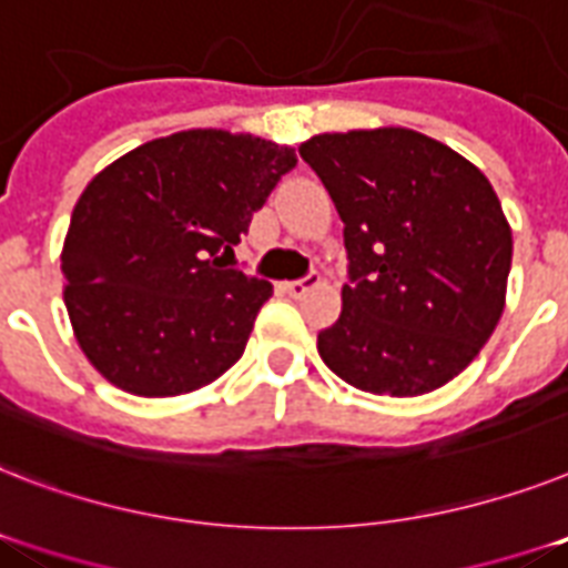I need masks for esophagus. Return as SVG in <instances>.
<instances>
[{
  "instance_id": "1",
  "label": "esophagus",
  "mask_w": 568,
  "mask_h": 568,
  "mask_svg": "<svg viewBox=\"0 0 568 568\" xmlns=\"http://www.w3.org/2000/svg\"><path fill=\"white\" fill-rule=\"evenodd\" d=\"M321 283V276L317 271H308L306 276H300V280H292V283H285V292L292 294V297H303L306 292H312L315 285Z\"/></svg>"
}]
</instances>
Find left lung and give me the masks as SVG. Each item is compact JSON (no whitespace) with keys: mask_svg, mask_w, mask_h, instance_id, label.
<instances>
[{"mask_svg":"<svg viewBox=\"0 0 568 568\" xmlns=\"http://www.w3.org/2000/svg\"><path fill=\"white\" fill-rule=\"evenodd\" d=\"M300 156L344 221L349 283L317 332L326 367L379 396L455 379L505 308L514 239L490 180L405 128L321 133Z\"/></svg>","mask_w":568,"mask_h":568,"instance_id":"1","label":"left lung"}]
</instances>
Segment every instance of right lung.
<instances>
[{
    "mask_svg": "<svg viewBox=\"0 0 568 568\" xmlns=\"http://www.w3.org/2000/svg\"><path fill=\"white\" fill-rule=\"evenodd\" d=\"M294 165V149L251 133L180 131L92 178L60 271L78 344L104 379L178 396L242 358L274 288L227 260Z\"/></svg>",
    "mask_w": 568,
    "mask_h": 568,
    "instance_id": "1",
    "label": "right lung"
}]
</instances>
